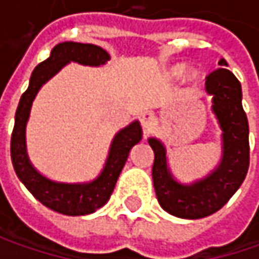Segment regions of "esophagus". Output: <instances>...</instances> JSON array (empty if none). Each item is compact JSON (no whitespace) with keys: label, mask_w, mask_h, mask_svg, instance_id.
I'll list each match as a JSON object with an SVG mask.
<instances>
[{"label":"esophagus","mask_w":259,"mask_h":259,"mask_svg":"<svg viewBox=\"0 0 259 259\" xmlns=\"http://www.w3.org/2000/svg\"><path fill=\"white\" fill-rule=\"evenodd\" d=\"M140 122H141V126L144 130V134H148L151 131V128L155 125V116L151 111H145L140 116Z\"/></svg>","instance_id":"34e87169"}]
</instances>
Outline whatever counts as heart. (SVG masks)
I'll list each match as a JSON object with an SVG mask.
<instances>
[{
    "label": "heart",
    "mask_w": 259,
    "mask_h": 259,
    "mask_svg": "<svg viewBox=\"0 0 259 259\" xmlns=\"http://www.w3.org/2000/svg\"><path fill=\"white\" fill-rule=\"evenodd\" d=\"M182 72H183V66H176V67H173V70H171V73L176 76L180 75ZM186 76H187L189 79H192V77L196 76V72H194L193 69H187V70H186Z\"/></svg>",
    "instance_id": "obj_1"
}]
</instances>
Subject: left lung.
I'll use <instances>...</instances> for the list:
<instances>
[{
    "label": "left lung",
    "mask_w": 259,
    "mask_h": 259,
    "mask_svg": "<svg viewBox=\"0 0 259 259\" xmlns=\"http://www.w3.org/2000/svg\"><path fill=\"white\" fill-rule=\"evenodd\" d=\"M226 66V60L219 62ZM206 92L212 95V111L222 130V158L202 180L179 183L170 173L165 148L148 138L154 151L153 182L160 206L173 216L200 219L222 209L245 180L249 167V126L242 108V89L235 75L224 67L206 76Z\"/></svg>",
    "instance_id": "1"
}]
</instances>
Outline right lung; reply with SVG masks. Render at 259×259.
I'll list each match as a JSON object with an SVG mask.
<instances>
[{
  "instance_id": "1",
  "label": "right lung",
  "mask_w": 259,
  "mask_h": 259,
  "mask_svg": "<svg viewBox=\"0 0 259 259\" xmlns=\"http://www.w3.org/2000/svg\"><path fill=\"white\" fill-rule=\"evenodd\" d=\"M109 60V55L102 47L75 41L59 43L53 47L50 57L35 66L27 88L15 112L14 130L11 134V161L18 179L28 192L46 207L67 216H82L101 209L114 192L119 173L131 148L143 138V130L134 121L115 135L109 148L104 170L91 183H57L49 180L35 170L28 160L25 150V125L30 116L31 104L40 88L67 63L101 66Z\"/></svg>"
}]
</instances>
